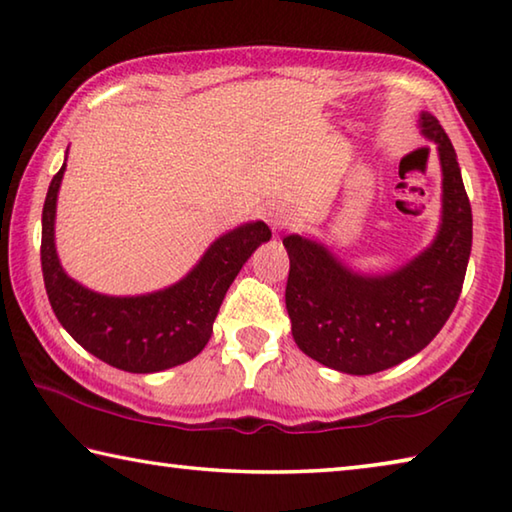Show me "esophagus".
<instances>
[{"instance_id":"esophagus-1","label":"esophagus","mask_w":512,"mask_h":512,"mask_svg":"<svg viewBox=\"0 0 512 512\" xmlns=\"http://www.w3.org/2000/svg\"><path fill=\"white\" fill-rule=\"evenodd\" d=\"M266 221L273 230H287L291 221H293V216L289 212V207L273 205V207H268V210H266Z\"/></svg>"}]
</instances>
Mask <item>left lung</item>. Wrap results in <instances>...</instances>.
Returning <instances> with one entry per match:
<instances>
[{
    "label": "left lung",
    "instance_id": "8db88e82",
    "mask_svg": "<svg viewBox=\"0 0 512 512\" xmlns=\"http://www.w3.org/2000/svg\"><path fill=\"white\" fill-rule=\"evenodd\" d=\"M420 133L436 144L443 210L431 244L391 273H357L316 239L289 235L287 311L298 348L327 368L375 375L433 341L461 296L472 250V207L443 126L420 112Z\"/></svg>",
    "mask_w": 512,
    "mask_h": 512
}]
</instances>
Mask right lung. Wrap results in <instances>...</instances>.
<instances>
[{"label": "right lung", "mask_w": 512, "mask_h": 512, "mask_svg": "<svg viewBox=\"0 0 512 512\" xmlns=\"http://www.w3.org/2000/svg\"><path fill=\"white\" fill-rule=\"evenodd\" d=\"M67 160V158H65ZM67 164L54 176L42 207L40 262L51 309L72 339L108 366L162 372L187 363L212 336L214 318L241 266L271 239L264 221L225 232L183 280L142 296H106L72 280L56 253V201Z\"/></svg>", "instance_id": "right-lung-1"}]
</instances>
